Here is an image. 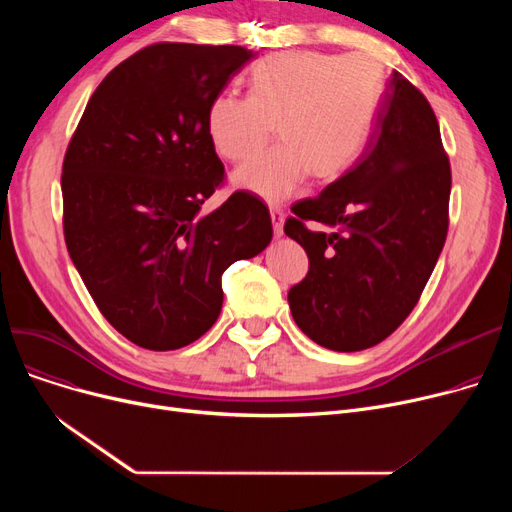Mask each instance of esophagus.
Here are the masks:
<instances>
[{
    "label": "esophagus",
    "instance_id": "34e87169",
    "mask_svg": "<svg viewBox=\"0 0 512 512\" xmlns=\"http://www.w3.org/2000/svg\"><path fill=\"white\" fill-rule=\"evenodd\" d=\"M270 215H272V224H274V234L280 238L284 234V211L280 207H272Z\"/></svg>",
    "mask_w": 512,
    "mask_h": 512
}]
</instances>
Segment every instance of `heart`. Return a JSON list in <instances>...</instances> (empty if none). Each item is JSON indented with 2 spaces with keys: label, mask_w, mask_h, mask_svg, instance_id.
I'll return each mask as SVG.
<instances>
[{
  "label": "heart",
  "mask_w": 512,
  "mask_h": 512,
  "mask_svg": "<svg viewBox=\"0 0 512 512\" xmlns=\"http://www.w3.org/2000/svg\"><path fill=\"white\" fill-rule=\"evenodd\" d=\"M382 95V66L365 53L280 51L251 68L247 97L211 101L207 134L220 157L238 164L265 147L276 124L282 145L238 168L232 182L267 203H282L311 172L330 182L357 164Z\"/></svg>",
  "instance_id": "1"
}]
</instances>
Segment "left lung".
I'll use <instances>...</instances> for the list:
<instances>
[{
  "instance_id": "1",
  "label": "left lung",
  "mask_w": 512,
  "mask_h": 512,
  "mask_svg": "<svg viewBox=\"0 0 512 512\" xmlns=\"http://www.w3.org/2000/svg\"><path fill=\"white\" fill-rule=\"evenodd\" d=\"M450 166L427 99L392 72L357 164L284 226L309 257L288 292L297 326L319 346L355 353L388 338L417 305L448 232ZM305 221L329 230L309 231Z\"/></svg>"
}]
</instances>
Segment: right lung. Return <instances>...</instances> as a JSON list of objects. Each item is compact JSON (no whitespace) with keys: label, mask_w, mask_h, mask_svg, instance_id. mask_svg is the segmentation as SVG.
Returning a JSON list of instances; mask_svg holds the SVG:
<instances>
[{"label":"right lung","mask_w":512,"mask_h":512,"mask_svg":"<svg viewBox=\"0 0 512 512\" xmlns=\"http://www.w3.org/2000/svg\"><path fill=\"white\" fill-rule=\"evenodd\" d=\"M257 53L157 43L107 74L89 99L62 170L70 259L103 317L149 351L201 338L224 303L222 276L272 240L265 203L234 193L207 134L215 97Z\"/></svg>","instance_id":"1"}]
</instances>
